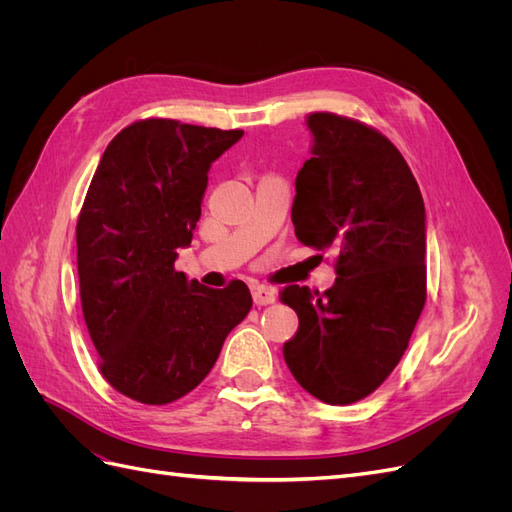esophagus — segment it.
Masks as SVG:
<instances>
[{
  "mask_svg": "<svg viewBox=\"0 0 512 512\" xmlns=\"http://www.w3.org/2000/svg\"><path fill=\"white\" fill-rule=\"evenodd\" d=\"M252 299L256 305H269L275 301V292L269 286H262V284H254L252 286Z\"/></svg>",
  "mask_w": 512,
  "mask_h": 512,
  "instance_id": "34e87169",
  "label": "esophagus"
}]
</instances>
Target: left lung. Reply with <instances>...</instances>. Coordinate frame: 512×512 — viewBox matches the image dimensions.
<instances>
[{
	"label": "left lung",
	"instance_id": "obj_1",
	"mask_svg": "<svg viewBox=\"0 0 512 512\" xmlns=\"http://www.w3.org/2000/svg\"><path fill=\"white\" fill-rule=\"evenodd\" d=\"M307 128L312 158L294 181V235L335 252L337 280L324 294L294 284L280 292L299 316L284 359L309 395L346 406L389 378L425 307V205L378 130L333 113H312Z\"/></svg>",
	"mask_w": 512,
	"mask_h": 512
}]
</instances>
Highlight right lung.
I'll use <instances>...</instances> for the list:
<instances>
[{
	"label": "right lung",
	"mask_w": 512,
	"mask_h": 512,
	"mask_svg": "<svg viewBox=\"0 0 512 512\" xmlns=\"http://www.w3.org/2000/svg\"><path fill=\"white\" fill-rule=\"evenodd\" d=\"M243 130L143 119L96 168L76 224L81 305L115 391L164 406L205 380L226 335L250 314L241 280L215 290L175 271L200 218L209 168Z\"/></svg>",
	"instance_id": "add662e5"
}]
</instances>
